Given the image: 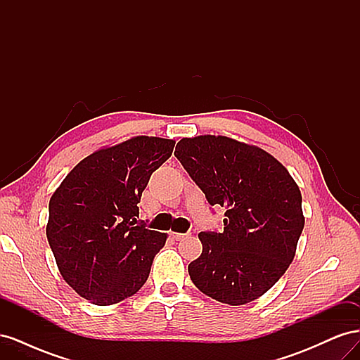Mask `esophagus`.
<instances>
[{
    "mask_svg": "<svg viewBox=\"0 0 360 360\" xmlns=\"http://www.w3.org/2000/svg\"><path fill=\"white\" fill-rule=\"evenodd\" d=\"M189 234H183V233H171V237L174 240H183V238H186Z\"/></svg>",
    "mask_w": 360,
    "mask_h": 360,
    "instance_id": "esophagus-1",
    "label": "esophagus"
}]
</instances>
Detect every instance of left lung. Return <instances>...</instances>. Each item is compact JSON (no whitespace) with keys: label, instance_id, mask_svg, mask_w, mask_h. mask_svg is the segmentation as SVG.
<instances>
[{"label":"left lung","instance_id":"8db88e82","mask_svg":"<svg viewBox=\"0 0 360 360\" xmlns=\"http://www.w3.org/2000/svg\"><path fill=\"white\" fill-rule=\"evenodd\" d=\"M174 155L210 205L225 207L224 231H201L192 282L217 302L245 304L263 296L296 255L304 217L300 189L263 148L226 136L180 139Z\"/></svg>","mask_w":360,"mask_h":360}]
</instances>
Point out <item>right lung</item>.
Masks as SVG:
<instances>
[{
	"label": "right lung",
	"instance_id": "1",
	"mask_svg": "<svg viewBox=\"0 0 360 360\" xmlns=\"http://www.w3.org/2000/svg\"><path fill=\"white\" fill-rule=\"evenodd\" d=\"M174 146L172 139L135 136L101 148L53 192L46 237L63 279L81 297L106 307L146 284L167 234L138 221V202Z\"/></svg>",
	"mask_w": 360,
	"mask_h": 360
}]
</instances>
